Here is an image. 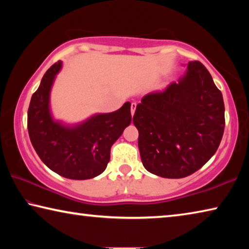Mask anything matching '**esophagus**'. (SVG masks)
Wrapping results in <instances>:
<instances>
[{"label":"esophagus","mask_w":249,"mask_h":249,"mask_svg":"<svg viewBox=\"0 0 249 249\" xmlns=\"http://www.w3.org/2000/svg\"><path fill=\"white\" fill-rule=\"evenodd\" d=\"M136 103L135 102H133L132 103V105H130V112H132V115H134L135 114V109H136Z\"/></svg>","instance_id":"esophagus-1"}]
</instances>
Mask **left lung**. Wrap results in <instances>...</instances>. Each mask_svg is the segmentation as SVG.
Returning <instances> with one entry per match:
<instances>
[{"label": "left lung", "instance_id": "left-lung-1", "mask_svg": "<svg viewBox=\"0 0 249 249\" xmlns=\"http://www.w3.org/2000/svg\"><path fill=\"white\" fill-rule=\"evenodd\" d=\"M221 91L200 61H190L178 82L142 99L133 117L146 170L179 179L215 154L225 126Z\"/></svg>", "mask_w": 249, "mask_h": 249}]
</instances>
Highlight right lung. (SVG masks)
Instances as JSON below:
<instances>
[{
	"mask_svg": "<svg viewBox=\"0 0 249 249\" xmlns=\"http://www.w3.org/2000/svg\"><path fill=\"white\" fill-rule=\"evenodd\" d=\"M61 67V61L50 67L32 96L27 113L29 138L50 170L68 179H92L105 170L112 145L132 122L130 103L74 125L56 121L50 111V91Z\"/></svg>",
	"mask_w": 249,
	"mask_h": 249,
	"instance_id": "add662e5",
	"label": "right lung"
}]
</instances>
